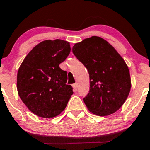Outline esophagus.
<instances>
[{
	"label": "esophagus",
	"mask_w": 150,
	"mask_h": 150,
	"mask_svg": "<svg viewBox=\"0 0 150 150\" xmlns=\"http://www.w3.org/2000/svg\"><path fill=\"white\" fill-rule=\"evenodd\" d=\"M72 87H73L74 91H77V88H78V83H74L73 85H72Z\"/></svg>",
	"instance_id": "obj_1"
}]
</instances>
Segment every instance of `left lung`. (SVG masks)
<instances>
[{
    "label": "left lung",
    "instance_id": "1",
    "mask_svg": "<svg viewBox=\"0 0 150 150\" xmlns=\"http://www.w3.org/2000/svg\"><path fill=\"white\" fill-rule=\"evenodd\" d=\"M72 53L89 74V91L83 98L89 111L101 117L115 113L131 88L124 59L107 41L94 36L75 44Z\"/></svg>",
    "mask_w": 150,
    "mask_h": 150
}]
</instances>
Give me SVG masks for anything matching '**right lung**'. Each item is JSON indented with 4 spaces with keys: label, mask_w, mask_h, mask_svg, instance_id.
<instances>
[{
    "label": "right lung",
    "mask_w": 150,
    "mask_h": 150,
    "mask_svg": "<svg viewBox=\"0 0 150 150\" xmlns=\"http://www.w3.org/2000/svg\"><path fill=\"white\" fill-rule=\"evenodd\" d=\"M70 50L69 43L64 40H45L22 62L17 72V91L23 103L36 116L56 117L73 94L72 86L66 84L67 72L59 67Z\"/></svg>",
    "instance_id": "1"
}]
</instances>
